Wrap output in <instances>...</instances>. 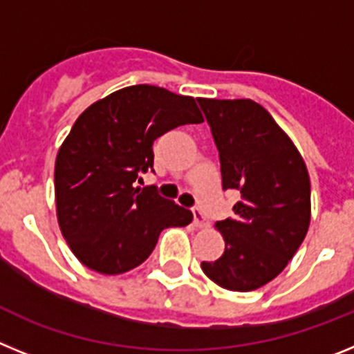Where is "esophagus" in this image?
Returning <instances> with one entry per match:
<instances>
[{"mask_svg":"<svg viewBox=\"0 0 354 354\" xmlns=\"http://www.w3.org/2000/svg\"><path fill=\"white\" fill-rule=\"evenodd\" d=\"M192 212H193V223H195V227H205V225H207L204 212L200 211L198 207H193Z\"/></svg>","mask_w":354,"mask_h":354,"instance_id":"1","label":"esophagus"}]
</instances>
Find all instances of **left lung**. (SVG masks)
<instances>
[{"label": "left lung", "instance_id": "1", "mask_svg": "<svg viewBox=\"0 0 354 354\" xmlns=\"http://www.w3.org/2000/svg\"><path fill=\"white\" fill-rule=\"evenodd\" d=\"M220 152L221 186L237 189L234 218L216 221L225 252L202 271L228 290L248 292L282 273L310 225L305 161L268 111L250 99H198Z\"/></svg>", "mask_w": 354, "mask_h": 354}]
</instances>
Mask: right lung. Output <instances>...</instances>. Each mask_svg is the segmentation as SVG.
Wrapping results in <instances>:
<instances>
[{
	"label": "right lung",
	"mask_w": 354,
	"mask_h": 354,
	"mask_svg": "<svg viewBox=\"0 0 354 354\" xmlns=\"http://www.w3.org/2000/svg\"><path fill=\"white\" fill-rule=\"evenodd\" d=\"M204 117L193 97L152 84L93 102L74 122L55 165L56 214L72 253L86 268L120 274L147 261L162 228L186 227L192 211L134 187L154 171V140Z\"/></svg>",
	"instance_id": "obj_1"
}]
</instances>
